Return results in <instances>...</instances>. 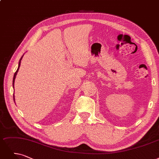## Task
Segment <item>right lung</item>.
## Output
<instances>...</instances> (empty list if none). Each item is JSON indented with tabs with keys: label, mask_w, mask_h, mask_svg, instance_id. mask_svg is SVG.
<instances>
[{
	"label": "right lung",
	"mask_w": 159,
	"mask_h": 159,
	"mask_svg": "<svg viewBox=\"0 0 159 159\" xmlns=\"http://www.w3.org/2000/svg\"><path fill=\"white\" fill-rule=\"evenodd\" d=\"M23 55L21 57V59H20V61H19V65H18V68H17V70H16V72H15V74H14V78H13V87H14V81H15V79H16V75H17V72H18V70H19V68H20V65H21V59H22V58H23ZM14 102H15V98H14Z\"/></svg>",
	"instance_id": "right-lung-1"
}]
</instances>
